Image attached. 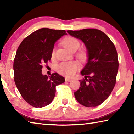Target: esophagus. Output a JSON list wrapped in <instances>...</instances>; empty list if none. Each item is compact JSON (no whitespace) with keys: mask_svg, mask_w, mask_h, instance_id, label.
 <instances>
[{"mask_svg":"<svg viewBox=\"0 0 134 134\" xmlns=\"http://www.w3.org/2000/svg\"><path fill=\"white\" fill-rule=\"evenodd\" d=\"M65 81H71L72 80V79H69V78H65Z\"/></svg>","mask_w":134,"mask_h":134,"instance_id":"obj_1","label":"esophagus"}]
</instances>
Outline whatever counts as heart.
Masks as SVG:
<instances>
[{"label":"heart","mask_w":134,"mask_h":134,"mask_svg":"<svg viewBox=\"0 0 134 134\" xmlns=\"http://www.w3.org/2000/svg\"><path fill=\"white\" fill-rule=\"evenodd\" d=\"M63 44L72 52L76 51L80 47V43L78 39L71 36H68L63 41ZM52 57H55V49H53L51 53ZM81 58L84 57L83 53L79 54ZM79 69L78 64L75 62H63L58 64L57 67V71L60 74L65 76L70 77L73 76Z\"/></svg>","instance_id":"obj_1"}]
</instances>
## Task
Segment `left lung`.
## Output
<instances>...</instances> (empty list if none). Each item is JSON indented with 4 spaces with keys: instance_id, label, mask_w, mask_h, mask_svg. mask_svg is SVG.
<instances>
[{
    "instance_id": "left-lung-1",
    "label": "left lung",
    "mask_w": 134,
    "mask_h": 134,
    "mask_svg": "<svg viewBox=\"0 0 134 134\" xmlns=\"http://www.w3.org/2000/svg\"><path fill=\"white\" fill-rule=\"evenodd\" d=\"M72 37L85 43L88 62L81 74L79 90L74 96L79 103L86 107L100 105L108 98L116 81L119 62L116 48L110 38L97 29L67 31Z\"/></svg>"
}]
</instances>
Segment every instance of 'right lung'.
Listing matches in <instances>:
<instances>
[{
    "label": "right lung",
    "instance_id": "1",
    "mask_svg": "<svg viewBox=\"0 0 134 134\" xmlns=\"http://www.w3.org/2000/svg\"><path fill=\"white\" fill-rule=\"evenodd\" d=\"M65 34V30L41 28L22 41L13 62L14 80L20 94L29 105L42 108L51 103L55 87L65 81L58 74L42 75L43 65L51 58L55 41Z\"/></svg>",
    "mask_w": 134,
    "mask_h": 134
}]
</instances>
